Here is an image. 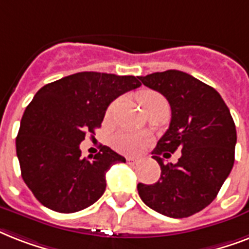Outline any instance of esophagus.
<instances>
[{
  "label": "esophagus",
  "instance_id": "obj_1",
  "mask_svg": "<svg viewBox=\"0 0 249 249\" xmlns=\"http://www.w3.org/2000/svg\"><path fill=\"white\" fill-rule=\"evenodd\" d=\"M126 161L129 164H137L138 163V159H136V158H126Z\"/></svg>",
  "mask_w": 249,
  "mask_h": 249
}]
</instances>
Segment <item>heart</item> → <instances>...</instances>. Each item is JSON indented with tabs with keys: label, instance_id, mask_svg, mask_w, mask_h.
I'll list each match as a JSON object with an SVG mask.
<instances>
[{
	"label": "heart",
	"instance_id": "1",
	"mask_svg": "<svg viewBox=\"0 0 249 249\" xmlns=\"http://www.w3.org/2000/svg\"><path fill=\"white\" fill-rule=\"evenodd\" d=\"M158 99H163V98L155 91H151V90H143L138 95V101H140L142 107L150 103V102L158 101ZM112 108L113 105H111L107 112L111 113ZM146 143H147V140L142 134H138V133L119 132L112 137L113 148L116 151L121 152V154H125V155H137V154H140L146 146Z\"/></svg>",
	"mask_w": 249,
	"mask_h": 249
}]
</instances>
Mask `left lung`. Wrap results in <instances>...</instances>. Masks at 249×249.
I'll use <instances>...</instances> for the list:
<instances>
[{
	"label": "left lung",
	"instance_id": "1",
	"mask_svg": "<svg viewBox=\"0 0 249 249\" xmlns=\"http://www.w3.org/2000/svg\"><path fill=\"white\" fill-rule=\"evenodd\" d=\"M172 109L169 129L154 148L161 174L152 185L138 183L144 204L164 216L183 218L214 200L234 165L236 129L228 106L212 86L177 70L140 76ZM178 149L176 164H164Z\"/></svg>",
	"mask_w": 249,
	"mask_h": 249
}]
</instances>
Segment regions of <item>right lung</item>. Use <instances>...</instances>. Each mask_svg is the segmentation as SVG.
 <instances>
[{
	"label": "right lung",
	"mask_w": 249,
	"mask_h": 249,
	"mask_svg": "<svg viewBox=\"0 0 249 249\" xmlns=\"http://www.w3.org/2000/svg\"><path fill=\"white\" fill-rule=\"evenodd\" d=\"M138 86V76L79 72L37 91L21 117L17 155L23 181L41 204L73 213L103 195L106 172L125 158L101 146L85 159L80 143L101 128L111 102Z\"/></svg>",
	"instance_id": "1"
}]
</instances>
